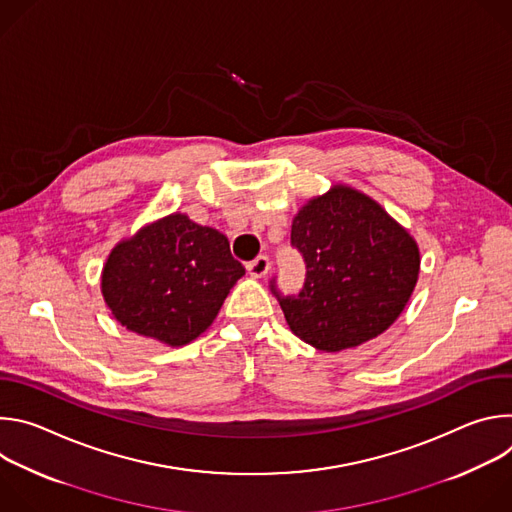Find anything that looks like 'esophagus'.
Returning a JSON list of instances; mask_svg holds the SVG:
<instances>
[{
  "label": "esophagus",
  "mask_w": 512,
  "mask_h": 512,
  "mask_svg": "<svg viewBox=\"0 0 512 512\" xmlns=\"http://www.w3.org/2000/svg\"><path fill=\"white\" fill-rule=\"evenodd\" d=\"M269 267H271V261L267 255H259L255 261L247 263V271L251 277H265L269 273Z\"/></svg>",
  "instance_id": "34e87169"
}]
</instances>
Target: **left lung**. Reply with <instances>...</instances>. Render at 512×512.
<instances>
[{
	"label": "left lung",
	"mask_w": 512,
	"mask_h": 512,
	"mask_svg": "<svg viewBox=\"0 0 512 512\" xmlns=\"http://www.w3.org/2000/svg\"><path fill=\"white\" fill-rule=\"evenodd\" d=\"M291 245L306 261L298 296L279 300L289 330L324 352L360 346L405 310L417 277L419 247L369 194L334 184L310 198L291 223Z\"/></svg>",
	"instance_id": "obj_1"
}]
</instances>
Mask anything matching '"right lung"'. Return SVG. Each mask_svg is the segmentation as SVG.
I'll list each match as a JSON object with an SVG mask.
<instances>
[{
	"mask_svg": "<svg viewBox=\"0 0 512 512\" xmlns=\"http://www.w3.org/2000/svg\"><path fill=\"white\" fill-rule=\"evenodd\" d=\"M243 275L221 231L172 212L113 247L101 294L121 326L176 348L208 330Z\"/></svg>",
	"mask_w": 512,
	"mask_h": 512,
	"instance_id": "1",
	"label": "right lung"
}]
</instances>
